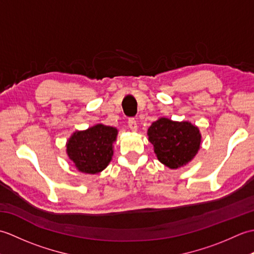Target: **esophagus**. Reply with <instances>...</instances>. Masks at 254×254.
<instances>
[{
    "mask_svg": "<svg viewBox=\"0 0 254 254\" xmlns=\"http://www.w3.org/2000/svg\"><path fill=\"white\" fill-rule=\"evenodd\" d=\"M128 127H130L132 132L137 131V122L135 121V119H130V120H128Z\"/></svg>",
    "mask_w": 254,
    "mask_h": 254,
    "instance_id": "34e87169",
    "label": "esophagus"
}]
</instances>
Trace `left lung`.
<instances>
[{
    "mask_svg": "<svg viewBox=\"0 0 254 254\" xmlns=\"http://www.w3.org/2000/svg\"><path fill=\"white\" fill-rule=\"evenodd\" d=\"M147 136L153 144L156 157L170 169H179L191 163L198 153L202 141L196 126L165 117L152 123Z\"/></svg>",
    "mask_w": 254,
    "mask_h": 254,
    "instance_id": "obj_1",
    "label": "left lung"
}]
</instances>
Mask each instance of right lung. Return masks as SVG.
<instances>
[{
  "label": "right lung",
  "mask_w": 254,
  "mask_h": 254,
  "mask_svg": "<svg viewBox=\"0 0 254 254\" xmlns=\"http://www.w3.org/2000/svg\"><path fill=\"white\" fill-rule=\"evenodd\" d=\"M117 135V127L101 123L77 130L66 141V154L79 172L97 175L110 164Z\"/></svg>",
  "instance_id": "add662e5"
}]
</instances>
